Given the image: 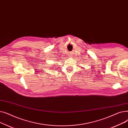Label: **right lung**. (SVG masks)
I'll return each instance as SVG.
<instances>
[{
	"instance_id": "1",
	"label": "right lung",
	"mask_w": 128,
	"mask_h": 128,
	"mask_svg": "<svg viewBox=\"0 0 128 128\" xmlns=\"http://www.w3.org/2000/svg\"><path fill=\"white\" fill-rule=\"evenodd\" d=\"M51 68H52V67H51Z\"/></svg>"
}]
</instances>
